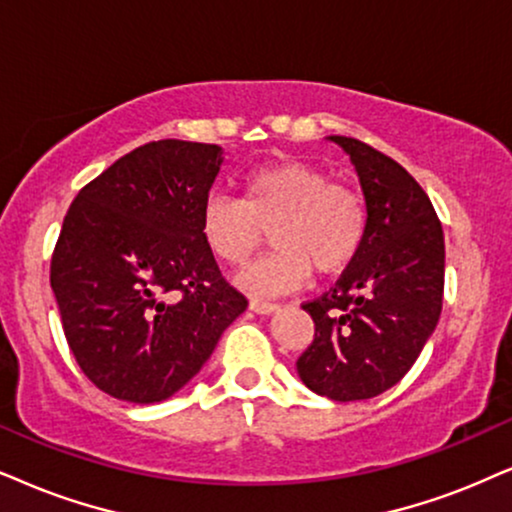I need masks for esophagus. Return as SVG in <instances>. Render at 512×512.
<instances>
[{
    "mask_svg": "<svg viewBox=\"0 0 512 512\" xmlns=\"http://www.w3.org/2000/svg\"><path fill=\"white\" fill-rule=\"evenodd\" d=\"M278 307H281V304L271 302V300H250V309L257 314H271V312H276Z\"/></svg>",
    "mask_w": 512,
    "mask_h": 512,
    "instance_id": "34e87169",
    "label": "esophagus"
}]
</instances>
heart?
Returning a JSON list of instances; mask_svg holds the SVG:
<instances>
[{
  "label": "heart",
  "instance_id": "b5f03b06",
  "mask_svg": "<svg viewBox=\"0 0 512 512\" xmlns=\"http://www.w3.org/2000/svg\"><path fill=\"white\" fill-rule=\"evenodd\" d=\"M269 229L274 250L250 264L238 283L255 295L300 288L316 276L342 274L357 260L368 229L357 189L302 160H276L243 179L241 198L215 193L200 212V234L219 262L241 267Z\"/></svg>",
  "mask_w": 512,
  "mask_h": 512
}]
</instances>
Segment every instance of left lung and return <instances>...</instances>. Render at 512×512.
<instances>
[{
    "mask_svg": "<svg viewBox=\"0 0 512 512\" xmlns=\"http://www.w3.org/2000/svg\"><path fill=\"white\" fill-rule=\"evenodd\" d=\"M357 167L368 229L357 260L302 302L314 340L297 359L302 383L335 401L397 385L435 331L444 297V231L428 193L397 160L352 137H331Z\"/></svg>",
    "mask_w": 512,
    "mask_h": 512,
    "instance_id": "8db88e82",
    "label": "left lung"
}]
</instances>
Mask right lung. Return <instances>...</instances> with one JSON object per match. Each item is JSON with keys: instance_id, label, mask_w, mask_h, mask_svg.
<instances>
[{"instance_id": "add662e5", "label": "right lung", "mask_w": 512, "mask_h": 512, "mask_svg": "<svg viewBox=\"0 0 512 512\" xmlns=\"http://www.w3.org/2000/svg\"><path fill=\"white\" fill-rule=\"evenodd\" d=\"M219 165L217 144L151 141L70 203L51 255V290L77 366L115 399L172 397L248 307L200 234Z\"/></svg>"}]
</instances>
